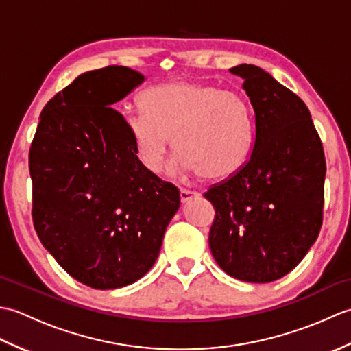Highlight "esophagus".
Here are the masks:
<instances>
[{"instance_id": "1", "label": "esophagus", "mask_w": 351, "mask_h": 351, "mask_svg": "<svg viewBox=\"0 0 351 351\" xmlns=\"http://www.w3.org/2000/svg\"><path fill=\"white\" fill-rule=\"evenodd\" d=\"M200 196V193L197 191H191V190H181V202L182 204H187L189 200L191 199H196Z\"/></svg>"}]
</instances>
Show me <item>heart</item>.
Instances as JSON below:
<instances>
[{"instance_id":"1","label":"heart","mask_w":351,"mask_h":351,"mask_svg":"<svg viewBox=\"0 0 351 351\" xmlns=\"http://www.w3.org/2000/svg\"><path fill=\"white\" fill-rule=\"evenodd\" d=\"M143 110L125 117L138 160L152 173L164 167L173 146L191 175L226 180L238 173L255 149V117L249 99L237 90L191 80L155 86Z\"/></svg>"}]
</instances>
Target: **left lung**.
I'll list each match as a JSON object with an SVG mask.
<instances>
[{
  "label": "left lung",
  "mask_w": 351,
  "mask_h": 351,
  "mask_svg": "<svg viewBox=\"0 0 351 351\" xmlns=\"http://www.w3.org/2000/svg\"><path fill=\"white\" fill-rule=\"evenodd\" d=\"M243 78L255 113L249 162L205 193L215 210L210 249L225 273L267 283L288 274L315 243L323 223L326 160L304 102L253 64Z\"/></svg>",
  "instance_id": "1"
}]
</instances>
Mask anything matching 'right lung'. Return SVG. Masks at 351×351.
<instances>
[{
    "label": "right lung",
    "instance_id": "right-lung-1",
    "mask_svg": "<svg viewBox=\"0 0 351 351\" xmlns=\"http://www.w3.org/2000/svg\"><path fill=\"white\" fill-rule=\"evenodd\" d=\"M143 81L125 66L81 73L45 106L29 147L39 240L95 289L143 278L180 210V190L141 164L125 117L110 107Z\"/></svg>",
    "mask_w": 351,
    "mask_h": 351
}]
</instances>
